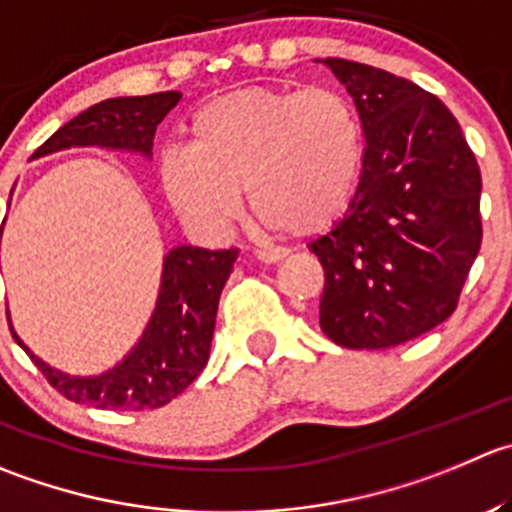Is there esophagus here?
I'll list each match as a JSON object with an SVG mask.
<instances>
[{"label":"esophagus","instance_id":"esophagus-1","mask_svg":"<svg viewBox=\"0 0 512 512\" xmlns=\"http://www.w3.org/2000/svg\"><path fill=\"white\" fill-rule=\"evenodd\" d=\"M252 255H255V260L262 262V265H275V262L285 260L287 250H280V247H262V250L252 252Z\"/></svg>","mask_w":512,"mask_h":512}]
</instances>
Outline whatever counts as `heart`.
<instances>
[{"instance_id": "1", "label": "heart", "mask_w": 512, "mask_h": 512, "mask_svg": "<svg viewBox=\"0 0 512 512\" xmlns=\"http://www.w3.org/2000/svg\"><path fill=\"white\" fill-rule=\"evenodd\" d=\"M360 162V122L340 92L247 87L202 104L190 145L165 147L157 177L172 210L197 230L225 232L247 192L262 225L312 237L347 212Z\"/></svg>"}]
</instances>
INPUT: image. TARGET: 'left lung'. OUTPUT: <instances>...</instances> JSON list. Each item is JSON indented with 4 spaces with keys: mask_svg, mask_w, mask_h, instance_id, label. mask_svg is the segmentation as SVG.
<instances>
[{
    "mask_svg": "<svg viewBox=\"0 0 512 512\" xmlns=\"http://www.w3.org/2000/svg\"><path fill=\"white\" fill-rule=\"evenodd\" d=\"M360 114L365 152L347 215L310 250L325 267L320 327L350 350L425 335L455 312L483 242L480 167L435 94L327 57Z\"/></svg>",
    "mask_w": 512,
    "mask_h": 512,
    "instance_id": "8db88e82",
    "label": "left lung"
}]
</instances>
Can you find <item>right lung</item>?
Masks as SVG:
<instances>
[{
  "label": "right lung",
  "instance_id": "add662e5",
  "mask_svg": "<svg viewBox=\"0 0 512 512\" xmlns=\"http://www.w3.org/2000/svg\"><path fill=\"white\" fill-rule=\"evenodd\" d=\"M180 97V92H157L145 97L104 99L59 127L32 157L37 160L69 147H107L150 157L157 124ZM235 260V247L212 252L182 245L167 252L160 295L147 330L130 355L102 375H67L39 360L19 340L12 325L9 330L49 385L67 400L112 410L162 408L190 388L192 380L205 370L217 305Z\"/></svg>",
  "mask_w": 512,
  "mask_h": 512
}]
</instances>
